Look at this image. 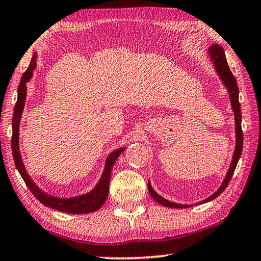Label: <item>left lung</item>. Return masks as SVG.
Instances as JSON below:
<instances>
[{
    "instance_id": "1",
    "label": "left lung",
    "mask_w": 261,
    "mask_h": 261,
    "mask_svg": "<svg viewBox=\"0 0 261 261\" xmlns=\"http://www.w3.org/2000/svg\"><path fill=\"white\" fill-rule=\"evenodd\" d=\"M208 54L211 57V61L213 62V65H214L216 73L219 74V76L221 77L223 84H224L225 88L227 89L228 95H230V100H231V106H232V110L234 113V121H236V148L234 152H233V156H232V162L230 164V168L227 170V173L225 175L224 180H223L222 185L220 186V188L217 189L214 194H212L210 197H207L206 199L199 201L197 204H203V203H208V201L215 199L217 196H220L223 191L225 190L227 187L228 182L232 178L233 173H234V170L237 168V164L239 159L241 156L242 153V146H243V133L241 128V107H240V102H239V88L237 84V80L233 75L230 67L227 65L226 58H225V53L223 50L222 47L217 44L212 45L208 48ZM147 189L148 193L152 196V198L156 201V203L161 204L162 206L170 207V208H187V207H191L193 205H187V204H178L174 203V201H170L166 199L162 196L159 195L155 190L152 188L150 180H148L147 184Z\"/></svg>"
}]
</instances>
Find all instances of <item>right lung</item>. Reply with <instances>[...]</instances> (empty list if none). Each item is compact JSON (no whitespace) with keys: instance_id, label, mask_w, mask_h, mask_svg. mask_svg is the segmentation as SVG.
<instances>
[{"instance_id":"obj_1","label":"right lung","mask_w":261,"mask_h":261,"mask_svg":"<svg viewBox=\"0 0 261 261\" xmlns=\"http://www.w3.org/2000/svg\"><path fill=\"white\" fill-rule=\"evenodd\" d=\"M36 58L37 55L35 54L33 56V60H31L29 67L27 68V71L23 73L22 77H21V81L18 87V100L13 110L11 140L14 164L15 167H17L20 175L22 177L27 187L29 188V190L41 204H44L47 207H50L53 210L68 213V214H88V213L95 212L105 204L106 199L108 197L111 169H113L118 156L125 151V147L117 148L116 151L109 154L107 160H106L102 175H101L97 186H95L91 191H89V193L76 196V197L60 198L55 197V196H50L48 194H46L45 191H42L38 186L33 181V179L30 178V175L27 172L19 150V126L27 97V82H29L31 77H33V72L36 68Z\"/></svg>"}]
</instances>
